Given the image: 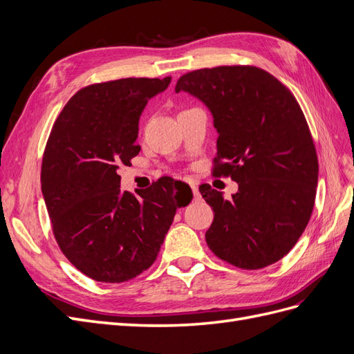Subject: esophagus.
Segmentation results:
<instances>
[{
	"instance_id": "34e87169",
	"label": "esophagus",
	"mask_w": 354,
	"mask_h": 354,
	"mask_svg": "<svg viewBox=\"0 0 354 354\" xmlns=\"http://www.w3.org/2000/svg\"><path fill=\"white\" fill-rule=\"evenodd\" d=\"M190 185V189H192V194H194L195 198H199V190H198V186L195 183H189Z\"/></svg>"
}]
</instances>
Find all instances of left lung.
Listing matches in <instances>:
<instances>
[{
    "instance_id": "obj_1",
    "label": "left lung",
    "mask_w": 354,
    "mask_h": 354,
    "mask_svg": "<svg viewBox=\"0 0 354 354\" xmlns=\"http://www.w3.org/2000/svg\"><path fill=\"white\" fill-rule=\"evenodd\" d=\"M207 106L218 133L214 176L234 180L232 199L209 185L199 192L214 211L209 250L239 269L279 261L312 216L319 164L304 113L294 94L255 66H217L185 73L176 93Z\"/></svg>"
}]
</instances>
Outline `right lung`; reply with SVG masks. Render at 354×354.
I'll use <instances>...</instances> for the list:
<instances>
[{
    "instance_id": "add662e5",
    "label": "right lung",
    "mask_w": 354,
    "mask_h": 354,
    "mask_svg": "<svg viewBox=\"0 0 354 354\" xmlns=\"http://www.w3.org/2000/svg\"><path fill=\"white\" fill-rule=\"evenodd\" d=\"M171 77L122 78L75 93L51 128L42 156L41 190L59 248L97 282L130 281L153 264L174 220L192 195L159 178L146 190L121 192L118 168L131 165L138 120Z\"/></svg>"
}]
</instances>
